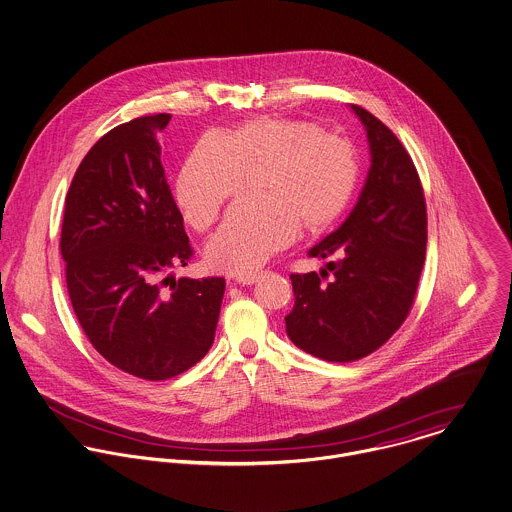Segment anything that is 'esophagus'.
<instances>
[{"label":"esophagus","instance_id":"34e87169","mask_svg":"<svg viewBox=\"0 0 512 512\" xmlns=\"http://www.w3.org/2000/svg\"><path fill=\"white\" fill-rule=\"evenodd\" d=\"M260 278V274L258 272H254V274H242V276H236L234 281L236 283H242V285H252V283H256Z\"/></svg>","mask_w":512,"mask_h":512}]
</instances>
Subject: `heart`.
Returning <instances> with one entry per match:
<instances>
[{
    "label": "heart",
    "mask_w": 512,
    "mask_h": 512,
    "mask_svg": "<svg viewBox=\"0 0 512 512\" xmlns=\"http://www.w3.org/2000/svg\"><path fill=\"white\" fill-rule=\"evenodd\" d=\"M262 168L264 195L240 199L205 246L215 270L248 274L285 246L297 227L323 233L352 205L362 174L358 150L319 123L250 119L227 139L205 135L187 154L176 182L187 223L207 231L250 170Z\"/></svg>",
    "instance_id": "1"
}]
</instances>
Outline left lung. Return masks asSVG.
Returning <instances> with one entry per match:
<instances>
[{"label":"left lung","instance_id":"8db88e82","mask_svg":"<svg viewBox=\"0 0 512 512\" xmlns=\"http://www.w3.org/2000/svg\"><path fill=\"white\" fill-rule=\"evenodd\" d=\"M362 119L372 168L346 223L307 256L325 270L291 274L295 305L287 336L326 362H356L381 348L409 317L426 252V201L419 172L395 133L368 109Z\"/></svg>","mask_w":512,"mask_h":512}]
</instances>
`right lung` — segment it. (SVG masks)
Here are the masks:
<instances>
[{
  "mask_svg": "<svg viewBox=\"0 0 512 512\" xmlns=\"http://www.w3.org/2000/svg\"><path fill=\"white\" fill-rule=\"evenodd\" d=\"M170 113L105 133L78 166L64 203L66 287L93 348L121 372L162 381L211 348L225 278H170L193 256L160 160Z\"/></svg>",
  "mask_w": 512,
  "mask_h": 512,
  "instance_id": "add662e5",
  "label": "right lung"
}]
</instances>
